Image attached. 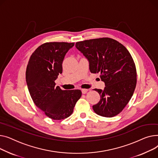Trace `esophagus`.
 <instances>
[{"label": "esophagus", "mask_w": 158, "mask_h": 158, "mask_svg": "<svg viewBox=\"0 0 158 158\" xmlns=\"http://www.w3.org/2000/svg\"><path fill=\"white\" fill-rule=\"evenodd\" d=\"M87 92H88V89H82V90H81V92H82V94H86Z\"/></svg>", "instance_id": "esophagus-1"}]
</instances>
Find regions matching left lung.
Here are the masks:
<instances>
[{
	"instance_id": "left-lung-1",
	"label": "left lung",
	"mask_w": 158,
	"mask_h": 158,
	"mask_svg": "<svg viewBox=\"0 0 158 158\" xmlns=\"http://www.w3.org/2000/svg\"><path fill=\"white\" fill-rule=\"evenodd\" d=\"M76 48L89 62L92 73L101 74L104 90L95 89L101 99L92 106L94 112L105 117L120 113L131 99L136 85L135 64L121 43L109 38L77 42Z\"/></svg>"
}]
</instances>
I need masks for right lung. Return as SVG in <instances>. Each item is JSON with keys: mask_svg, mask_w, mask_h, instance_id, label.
I'll return each mask as SVG.
<instances>
[{"mask_svg": "<svg viewBox=\"0 0 158 158\" xmlns=\"http://www.w3.org/2000/svg\"><path fill=\"white\" fill-rule=\"evenodd\" d=\"M75 43H46L32 54L26 69V81L34 104L53 120L69 117L81 96L80 90H62L55 81L62 73V62Z\"/></svg>", "mask_w": 158, "mask_h": 158, "instance_id": "add662e5", "label": "right lung"}]
</instances>
